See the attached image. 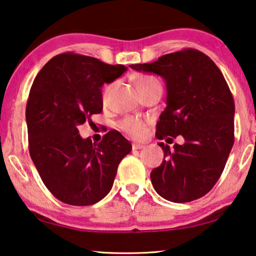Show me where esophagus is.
Segmentation results:
<instances>
[{
  "instance_id": "1",
  "label": "esophagus",
  "mask_w": 256,
  "mask_h": 256,
  "mask_svg": "<svg viewBox=\"0 0 256 256\" xmlns=\"http://www.w3.org/2000/svg\"><path fill=\"white\" fill-rule=\"evenodd\" d=\"M144 146H144V144L132 143V149H134V150H140V149H143Z\"/></svg>"
}]
</instances>
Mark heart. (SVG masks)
<instances>
[{
  "mask_svg": "<svg viewBox=\"0 0 256 256\" xmlns=\"http://www.w3.org/2000/svg\"><path fill=\"white\" fill-rule=\"evenodd\" d=\"M154 84H159V82L154 77H146V76H143L140 77L138 80V90L140 88H149L151 85H154ZM110 86H106L105 91H104V98L107 97V94H108V91H110ZM119 128L121 130H124V132H127L128 135L130 136H134V137H138L143 134V130H144V126H143V122L140 121L138 119H135V118H126V119L121 120L119 122Z\"/></svg>",
  "mask_w": 256,
  "mask_h": 256,
  "instance_id": "obj_1",
  "label": "heart"
}]
</instances>
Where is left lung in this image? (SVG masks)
Wrapping results in <instances>:
<instances>
[{"label":"left lung","instance_id":"1","mask_svg":"<svg viewBox=\"0 0 256 256\" xmlns=\"http://www.w3.org/2000/svg\"><path fill=\"white\" fill-rule=\"evenodd\" d=\"M140 72L160 76L166 84V108L157 122L164 159L151 171L154 190L168 201L202 198L220 179L234 142V102L223 74L202 52L184 50L152 64H132Z\"/></svg>","mask_w":256,"mask_h":256}]
</instances>
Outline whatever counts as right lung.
Masks as SVG:
<instances>
[{"label": "right lung", "mask_w": 256, "mask_h": 256, "mask_svg": "<svg viewBox=\"0 0 256 256\" xmlns=\"http://www.w3.org/2000/svg\"><path fill=\"white\" fill-rule=\"evenodd\" d=\"M96 58L60 54L44 66L26 105L28 149L33 164L52 194L72 206H91L108 194L118 166L132 151L119 132L100 143L83 138L78 127L102 110V85L127 72Z\"/></svg>", "instance_id": "right-lung-1"}]
</instances>
